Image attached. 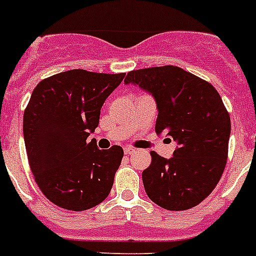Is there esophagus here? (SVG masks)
<instances>
[{
  "mask_svg": "<svg viewBox=\"0 0 256 256\" xmlns=\"http://www.w3.org/2000/svg\"><path fill=\"white\" fill-rule=\"evenodd\" d=\"M136 150H134V148H131V146H126L125 148V154H132V153H135Z\"/></svg>",
  "mask_w": 256,
  "mask_h": 256,
  "instance_id": "obj_1",
  "label": "esophagus"
}]
</instances>
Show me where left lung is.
<instances>
[{
	"instance_id": "1",
	"label": "left lung",
	"mask_w": 256,
	"mask_h": 256,
	"mask_svg": "<svg viewBox=\"0 0 256 256\" xmlns=\"http://www.w3.org/2000/svg\"><path fill=\"white\" fill-rule=\"evenodd\" d=\"M125 84L153 95L156 132L178 143L168 160L150 152L152 162L142 175L146 194L166 210L194 208L214 190L228 158L230 118L220 95L208 81L174 66L131 70Z\"/></svg>"
}]
</instances>
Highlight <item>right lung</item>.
Instances as JSON below:
<instances>
[{
    "label": "right lung",
    "mask_w": 256,
    "mask_h": 256,
    "mask_svg": "<svg viewBox=\"0 0 256 256\" xmlns=\"http://www.w3.org/2000/svg\"><path fill=\"white\" fill-rule=\"evenodd\" d=\"M125 77L70 70L42 80L24 110L23 132L34 180L59 208L84 211L112 190L124 150H99L88 140L102 106Z\"/></svg>",
    "instance_id": "1"
}]
</instances>
